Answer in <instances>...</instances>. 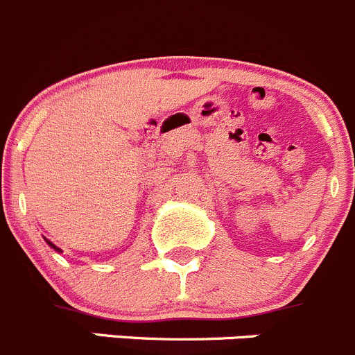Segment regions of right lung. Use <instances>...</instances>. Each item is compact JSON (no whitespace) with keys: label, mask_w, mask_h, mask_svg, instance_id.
I'll list each match as a JSON object with an SVG mask.
<instances>
[{"label":"right lung","mask_w":355,"mask_h":355,"mask_svg":"<svg viewBox=\"0 0 355 355\" xmlns=\"http://www.w3.org/2000/svg\"><path fill=\"white\" fill-rule=\"evenodd\" d=\"M46 242H49V241H46ZM49 244H50V245H52V248H53V249H57V251H60V249H59V248H55V245H53V244H52V242H49Z\"/></svg>","instance_id":"obj_1"}]
</instances>
